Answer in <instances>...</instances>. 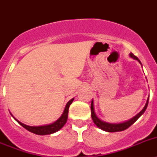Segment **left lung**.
I'll use <instances>...</instances> for the list:
<instances>
[{"label":"left lung","mask_w":157,"mask_h":157,"mask_svg":"<svg viewBox=\"0 0 157 157\" xmlns=\"http://www.w3.org/2000/svg\"><path fill=\"white\" fill-rule=\"evenodd\" d=\"M130 56L134 59H137L140 63V60L138 59V58L137 56H135L132 52H130ZM148 103H149V98L146 101V104H145V107H144V109L141 111V112L138 113L137 116H134L133 119H131L129 121L125 122V123H118V124H112V123H105V122L101 121V120H99L97 116L95 115V112H94V102H91V116H92V119L94 120V123H95L96 125L98 126L99 128H101V130H105V131H108V132H118V131H123V130H126L127 129L128 127H130V126L132 125L133 123L134 122L137 121L138 118L141 116V115L143 114L144 112H145V109H147V106H148Z\"/></svg>","instance_id":"1"}]
</instances>
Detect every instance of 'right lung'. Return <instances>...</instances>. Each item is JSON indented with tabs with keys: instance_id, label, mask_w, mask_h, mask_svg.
Instances as JSON below:
<instances>
[{
	"instance_id": "obj_1",
	"label": "right lung",
	"mask_w": 157,
	"mask_h": 157,
	"mask_svg": "<svg viewBox=\"0 0 157 157\" xmlns=\"http://www.w3.org/2000/svg\"><path fill=\"white\" fill-rule=\"evenodd\" d=\"M74 101V98L67 102V104L66 105V107H65L64 111H63V114H62V116H60V118H59V120H58L57 121L55 122V123H52V124H49V125L41 126V127H30V126L25 125L23 123H20V122L18 121L17 120H16L15 118H14V119H15L22 127H24L25 129H27V130H29L30 132L34 133V134H38V135H46V134H53V133L58 131L59 129H61L65 123H66L67 120V116H68L69 106H70L71 104L72 103V101Z\"/></svg>"
}]
</instances>
